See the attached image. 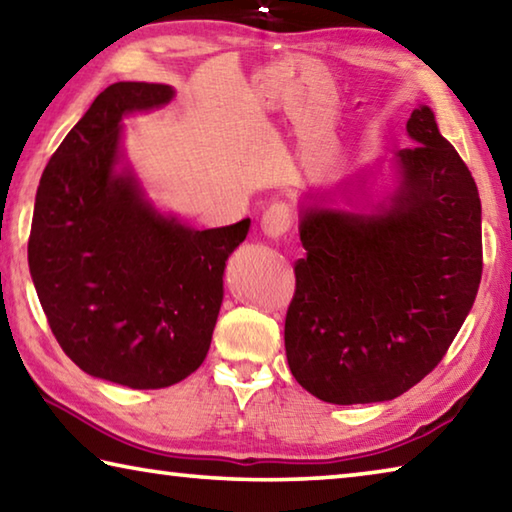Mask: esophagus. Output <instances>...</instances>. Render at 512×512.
I'll return each instance as SVG.
<instances>
[{
	"mask_svg": "<svg viewBox=\"0 0 512 512\" xmlns=\"http://www.w3.org/2000/svg\"><path fill=\"white\" fill-rule=\"evenodd\" d=\"M293 223L291 207L287 203H273L268 210L262 214V230L266 237L280 239L289 232Z\"/></svg>",
	"mask_w": 512,
	"mask_h": 512,
	"instance_id": "obj_1",
	"label": "esophagus"
}]
</instances>
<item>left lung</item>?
Returning <instances> with one entry per match:
<instances>
[{"instance_id":"left-lung-1","label":"left lung","mask_w":512,"mask_h":512,"mask_svg":"<svg viewBox=\"0 0 512 512\" xmlns=\"http://www.w3.org/2000/svg\"><path fill=\"white\" fill-rule=\"evenodd\" d=\"M397 187L377 212L302 207L289 368L329 404L395 400L438 366L483 271L479 189L433 112H411Z\"/></svg>"}]
</instances>
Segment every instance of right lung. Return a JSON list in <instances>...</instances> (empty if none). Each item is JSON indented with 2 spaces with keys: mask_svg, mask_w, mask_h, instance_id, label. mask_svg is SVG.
Here are the masks:
<instances>
[{
  "mask_svg": "<svg viewBox=\"0 0 512 512\" xmlns=\"http://www.w3.org/2000/svg\"><path fill=\"white\" fill-rule=\"evenodd\" d=\"M171 97L162 83L103 90L42 171L29 237V271L60 348L88 375L140 391L201 366L225 259L250 228H187L117 171L121 117Z\"/></svg>",
  "mask_w": 512,
  "mask_h": 512,
  "instance_id": "add662e5",
  "label": "right lung"
}]
</instances>
